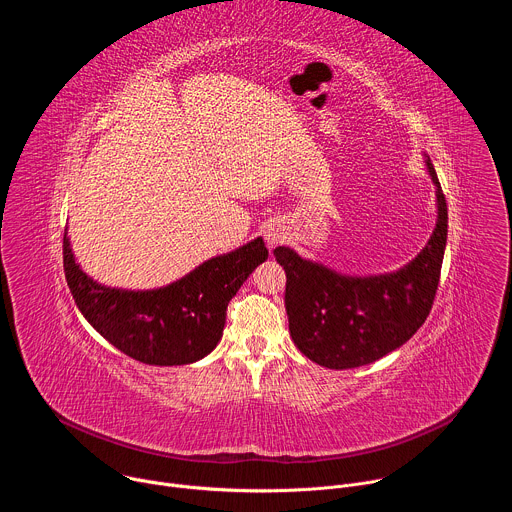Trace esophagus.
Segmentation results:
<instances>
[{"mask_svg":"<svg viewBox=\"0 0 512 512\" xmlns=\"http://www.w3.org/2000/svg\"><path fill=\"white\" fill-rule=\"evenodd\" d=\"M283 241V235H281V231H275V229H271L269 233H267V243L273 247V245H277V243H281Z\"/></svg>","mask_w":512,"mask_h":512,"instance_id":"obj_1","label":"esophagus"}]
</instances>
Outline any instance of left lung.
I'll list each match as a JSON object with an SVG mask.
<instances>
[{"label":"left lung","instance_id":"1","mask_svg":"<svg viewBox=\"0 0 512 512\" xmlns=\"http://www.w3.org/2000/svg\"><path fill=\"white\" fill-rule=\"evenodd\" d=\"M437 225L423 251L403 269L348 277L302 259L287 247L273 251L285 269L289 334L300 352L326 369H356L405 344L427 320L448 239V206L431 160Z\"/></svg>","mask_w":512,"mask_h":512}]
</instances>
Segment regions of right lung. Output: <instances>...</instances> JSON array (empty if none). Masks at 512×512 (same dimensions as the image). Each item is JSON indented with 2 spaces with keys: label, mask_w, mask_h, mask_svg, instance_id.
I'll return each mask as SVG.
<instances>
[{
  "label": "right lung",
  "mask_w": 512,
  "mask_h": 512,
  "mask_svg": "<svg viewBox=\"0 0 512 512\" xmlns=\"http://www.w3.org/2000/svg\"><path fill=\"white\" fill-rule=\"evenodd\" d=\"M62 257L72 298L103 338L139 362L174 367L200 360L218 344L229 302L267 259V249L255 239L152 291L111 289L87 277L72 257L66 231Z\"/></svg>",
  "instance_id": "1"
}]
</instances>
